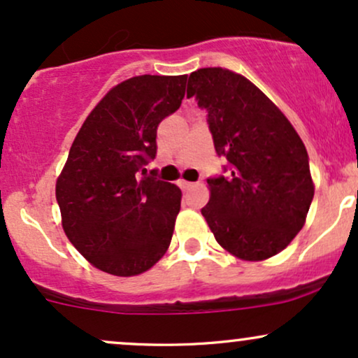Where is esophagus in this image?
<instances>
[{
  "label": "esophagus",
  "mask_w": 358,
  "mask_h": 358,
  "mask_svg": "<svg viewBox=\"0 0 358 358\" xmlns=\"http://www.w3.org/2000/svg\"><path fill=\"white\" fill-rule=\"evenodd\" d=\"M180 187L183 188V190H188V188L193 187L192 182H187V180H180Z\"/></svg>",
  "instance_id": "34e87169"
}]
</instances>
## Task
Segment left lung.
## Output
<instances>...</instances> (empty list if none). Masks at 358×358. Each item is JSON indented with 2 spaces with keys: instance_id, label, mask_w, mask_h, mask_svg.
<instances>
[{
  "instance_id": "left-lung-1",
  "label": "left lung",
  "mask_w": 358,
  "mask_h": 358,
  "mask_svg": "<svg viewBox=\"0 0 358 358\" xmlns=\"http://www.w3.org/2000/svg\"><path fill=\"white\" fill-rule=\"evenodd\" d=\"M187 96L207 109L229 175L208 178L202 215L215 241L242 261H264L289 245L315 195L306 148L293 124L249 79L229 69L190 73Z\"/></svg>"
}]
</instances>
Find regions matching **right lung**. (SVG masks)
Listing matches in <instances>:
<instances>
[{"label":"right lung","mask_w":358,"mask_h":358,"mask_svg":"<svg viewBox=\"0 0 358 358\" xmlns=\"http://www.w3.org/2000/svg\"><path fill=\"white\" fill-rule=\"evenodd\" d=\"M187 76H138L114 85L73 139L55 195L62 227L94 268L129 278L170 248L182 190L139 171L156 129L182 104Z\"/></svg>","instance_id":"right-lung-1"}]
</instances>
